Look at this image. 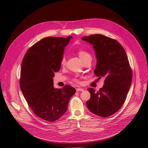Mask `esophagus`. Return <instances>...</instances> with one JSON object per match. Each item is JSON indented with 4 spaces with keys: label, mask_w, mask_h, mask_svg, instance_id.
I'll return each mask as SVG.
<instances>
[{
    "label": "esophagus",
    "mask_w": 148,
    "mask_h": 148,
    "mask_svg": "<svg viewBox=\"0 0 148 148\" xmlns=\"http://www.w3.org/2000/svg\"><path fill=\"white\" fill-rule=\"evenodd\" d=\"M76 89H77V91H83V89H82V88H77Z\"/></svg>",
    "instance_id": "obj_1"
}]
</instances>
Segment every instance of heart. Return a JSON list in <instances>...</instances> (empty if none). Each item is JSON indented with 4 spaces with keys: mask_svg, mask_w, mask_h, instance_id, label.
<instances>
[{
    "mask_svg": "<svg viewBox=\"0 0 148 148\" xmlns=\"http://www.w3.org/2000/svg\"><path fill=\"white\" fill-rule=\"evenodd\" d=\"M77 53H78V56L79 58L80 59V60H82V62L83 61H84L86 59H88V57H91L90 54H89L88 52H87L86 51H85L84 50H82V49H79V50H78ZM65 62H66L65 57H63L61 60V64L62 65H64L65 64Z\"/></svg>",
    "mask_w": 148,
    "mask_h": 148,
    "instance_id": "1",
    "label": "heart"
}]
</instances>
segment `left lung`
Here are the masks:
<instances>
[{
	"instance_id": "obj_1",
	"label": "left lung",
	"mask_w": 148,
	"mask_h": 148,
	"mask_svg": "<svg viewBox=\"0 0 148 148\" xmlns=\"http://www.w3.org/2000/svg\"><path fill=\"white\" fill-rule=\"evenodd\" d=\"M82 40L95 50L97 63L94 73L98 79L104 78L99 91L88 89L91 97L86 106L95 115L108 117L122 107L130 88L132 72L127 53L118 41L104 35L92 34Z\"/></svg>"
}]
</instances>
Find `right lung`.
<instances>
[{
	"mask_svg": "<svg viewBox=\"0 0 148 148\" xmlns=\"http://www.w3.org/2000/svg\"><path fill=\"white\" fill-rule=\"evenodd\" d=\"M71 36L47 37L26 52L21 66L20 85L30 108L38 117L49 122L60 118L68 109L76 89L66 85L53 87L54 72L59 71L65 47Z\"/></svg>",
	"mask_w": 148,
	"mask_h": 148,
	"instance_id": "right-lung-1",
	"label": "right lung"
}]
</instances>
